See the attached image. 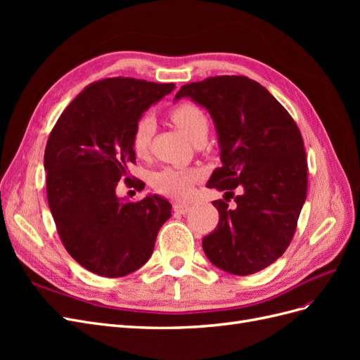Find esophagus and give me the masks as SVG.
<instances>
[{
	"label": "esophagus",
	"mask_w": 360,
	"mask_h": 360,
	"mask_svg": "<svg viewBox=\"0 0 360 360\" xmlns=\"http://www.w3.org/2000/svg\"><path fill=\"white\" fill-rule=\"evenodd\" d=\"M172 209H174V212L179 213V214H184V213L189 212V205L186 202H174Z\"/></svg>",
	"instance_id": "esophagus-1"
}]
</instances>
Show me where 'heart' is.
Returning <instances> with one entry per match:
<instances>
[{
	"label": "heart",
	"instance_id": "b5f03b06",
	"mask_svg": "<svg viewBox=\"0 0 360 360\" xmlns=\"http://www.w3.org/2000/svg\"><path fill=\"white\" fill-rule=\"evenodd\" d=\"M171 120L192 143L200 138H207L210 129V120L201 106L192 102H181L169 112ZM155 130V120L150 114H143L134 127L132 148L135 155L143 158L147 155L151 136ZM202 177V171L198 168H177L165 167L151 176V186L158 192L172 198H184L192 191L195 181Z\"/></svg>",
	"mask_w": 360,
	"mask_h": 360
}]
</instances>
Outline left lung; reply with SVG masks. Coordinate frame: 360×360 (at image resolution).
<instances>
[{
    "label": "left lung",
    "instance_id": "1",
    "mask_svg": "<svg viewBox=\"0 0 360 360\" xmlns=\"http://www.w3.org/2000/svg\"><path fill=\"white\" fill-rule=\"evenodd\" d=\"M209 110L217 129L222 167L207 188L225 191L213 201L219 222L202 238L212 263L228 274L252 275L285 252L307 200L308 162L300 130L288 111L263 85L246 76H210L183 85ZM238 187L233 210L227 197Z\"/></svg>",
    "mask_w": 360,
    "mask_h": 360
}]
</instances>
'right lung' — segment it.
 Returning <instances> with one entry per match:
<instances>
[{"label": "right lung", "mask_w": 360, "mask_h": 360, "mask_svg": "<svg viewBox=\"0 0 360 360\" xmlns=\"http://www.w3.org/2000/svg\"><path fill=\"white\" fill-rule=\"evenodd\" d=\"M174 86L123 76L91 82L51 130L43 160L49 209L64 248L91 274L120 278L144 266L171 216L158 195L127 201L115 192L120 180L143 186L129 174L134 127Z\"/></svg>", "instance_id": "right-lung-1"}]
</instances>
